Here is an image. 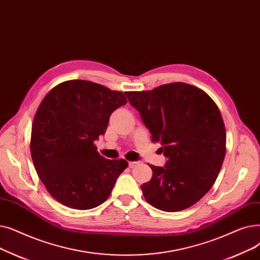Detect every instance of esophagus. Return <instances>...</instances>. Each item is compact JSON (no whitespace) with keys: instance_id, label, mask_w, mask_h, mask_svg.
Instances as JSON below:
<instances>
[{"instance_id":"obj_1","label":"esophagus","mask_w":260,"mask_h":260,"mask_svg":"<svg viewBox=\"0 0 260 260\" xmlns=\"http://www.w3.org/2000/svg\"><path fill=\"white\" fill-rule=\"evenodd\" d=\"M139 165V162H129V167L130 168H134Z\"/></svg>"}]
</instances>
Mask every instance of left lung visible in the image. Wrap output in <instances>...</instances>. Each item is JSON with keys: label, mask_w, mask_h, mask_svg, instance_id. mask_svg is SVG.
<instances>
[{"label": "left lung", "mask_w": 260, "mask_h": 260, "mask_svg": "<svg viewBox=\"0 0 260 260\" xmlns=\"http://www.w3.org/2000/svg\"><path fill=\"white\" fill-rule=\"evenodd\" d=\"M126 95L167 157L165 167L150 165L152 178L141 186L146 201L169 213L192 206L212 188L225 156L219 108L203 90L185 82Z\"/></svg>", "instance_id": "8db88e82"}]
</instances>
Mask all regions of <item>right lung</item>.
<instances>
[{
	"label": "right lung",
	"mask_w": 260,
	"mask_h": 260,
	"mask_svg": "<svg viewBox=\"0 0 260 260\" xmlns=\"http://www.w3.org/2000/svg\"><path fill=\"white\" fill-rule=\"evenodd\" d=\"M125 94L88 80H68L49 91L34 117L30 154L41 182L54 199L74 209L104 203L121 172L123 158L107 159L94 141L107 130Z\"/></svg>",
	"instance_id": "right-lung-1"
}]
</instances>
